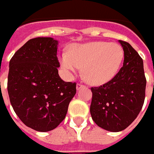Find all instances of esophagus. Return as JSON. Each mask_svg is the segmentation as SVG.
<instances>
[{
	"label": "esophagus",
	"instance_id": "1",
	"mask_svg": "<svg viewBox=\"0 0 154 154\" xmlns=\"http://www.w3.org/2000/svg\"><path fill=\"white\" fill-rule=\"evenodd\" d=\"M84 85L83 84H81V83H78L77 85H76V88H77V90H79V89H80L81 87H84Z\"/></svg>",
	"mask_w": 154,
	"mask_h": 154
}]
</instances>
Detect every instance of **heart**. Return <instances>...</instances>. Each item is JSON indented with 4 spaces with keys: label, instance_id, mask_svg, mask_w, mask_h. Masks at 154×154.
Wrapping results in <instances>:
<instances>
[{
    "label": "heart",
    "instance_id": "heart-1",
    "mask_svg": "<svg viewBox=\"0 0 154 154\" xmlns=\"http://www.w3.org/2000/svg\"><path fill=\"white\" fill-rule=\"evenodd\" d=\"M124 52L116 43L90 42L71 46L68 54L61 56V64L69 74L82 68L83 78L92 85H103L118 72Z\"/></svg>",
    "mask_w": 154,
    "mask_h": 154
}]
</instances>
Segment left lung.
Listing matches in <instances>:
<instances>
[{"label":"left lung","instance_id":"8db88e82","mask_svg":"<svg viewBox=\"0 0 154 154\" xmlns=\"http://www.w3.org/2000/svg\"><path fill=\"white\" fill-rule=\"evenodd\" d=\"M124 51L123 66L102 86L91 87L92 120L105 130L119 132L139 115L145 100L146 80L142 58L131 45L119 40Z\"/></svg>","mask_w":154,"mask_h":154}]
</instances>
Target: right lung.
Listing matches in <instances>:
<instances>
[{
    "instance_id": "add662e5",
    "label": "right lung",
    "mask_w": 154,
    "mask_h": 154,
    "mask_svg": "<svg viewBox=\"0 0 154 154\" xmlns=\"http://www.w3.org/2000/svg\"><path fill=\"white\" fill-rule=\"evenodd\" d=\"M57 45L52 38L30 39L9 62L10 103L24 124L40 132L63 121L76 93V83L65 82L58 74Z\"/></svg>"
}]
</instances>
